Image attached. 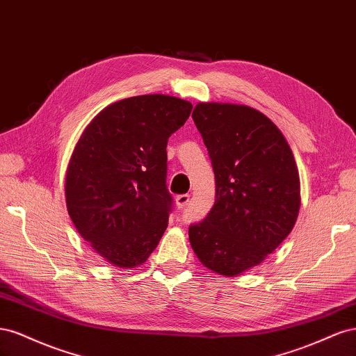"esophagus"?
Here are the masks:
<instances>
[{"instance_id":"34e87169","label":"esophagus","mask_w":356,"mask_h":356,"mask_svg":"<svg viewBox=\"0 0 356 356\" xmlns=\"http://www.w3.org/2000/svg\"><path fill=\"white\" fill-rule=\"evenodd\" d=\"M188 202H190V196H188V195H179V196L175 197V203H177L178 208L187 207Z\"/></svg>"}]
</instances>
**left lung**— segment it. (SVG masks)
Wrapping results in <instances>:
<instances>
[{"instance_id": "1", "label": "left lung", "mask_w": 356, "mask_h": 356, "mask_svg": "<svg viewBox=\"0 0 356 356\" xmlns=\"http://www.w3.org/2000/svg\"><path fill=\"white\" fill-rule=\"evenodd\" d=\"M215 174V203L188 229L209 270L236 277L261 264L293 230L300 177L284 134L248 105L199 102L191 114Z\"/></svg>"}]
</instances>
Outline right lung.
<instances>
[{"label":"right lung","instance_id":"1","mask_svg":"<svg viewBox=\"0 0 356 356\" xmlns=\"http://www.w3.org/2000/svg\"><path fill=\"white\" fill-rule=\"evenodd\" d=\"M191 108L169 95L132 96L105 106L75 144L67 209L81 238L110 264L143 266L163 236L172 207L166 145Z\"/></svg>","mask_w":356,"mask_h":356}]
</instances>
